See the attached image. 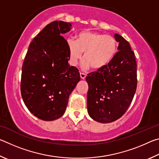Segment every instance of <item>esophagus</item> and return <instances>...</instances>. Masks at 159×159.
I'll list each match as a JSON object with an SVG mask.
<instances>
[{
  "label": "esophagus",
  "instance_id": "34e87169",
  "mask_svg": "<svg viewBox=\"0 0 159 159\" xmlns=\"http://www.w3.org/2000/svg\"><path fill=\"white\" fill-rule=\"evenodd\" d=\"M80 78H81V79H85L86 77V75L83 73H80Z\"/></svg>",
  "mask_w": 159,
  "mask_h": 159
}]
</instances>
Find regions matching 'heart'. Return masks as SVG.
<instances>
[{"label":"heart","instance_id":"1","mask_svg":"<svg viewBox=\"0 0 159 159\" xmlns=\"http://www.w3.org/2000/svg\"><path fill=\"white\" fill-rule=\"evenodd\" d=\"M69 63L76 66L83 57L82 68L92 66L100 69L111 62L117 52V42L114 37L99 32L83 31L76 36V41L70 39L67 41Z\"/></svg>","mask_w":159,"mask_h":159}]
</instances>
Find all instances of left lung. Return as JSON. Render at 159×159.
I'll return each instance as SVG.
<instances>
[{
	"label": "left lung",
	"mask_w": 159,
	"mask_h": 159,
	"mask_svg": "<svg viewBox=\"0 0 159 159\" xmlns=\"http://www.w3.org/2000/svg\"><path fill=\"white\" fill-rule=\"evenodd\" d=\"M115 57L108 65L88 74V113L94 120L107 123L120 118L130 105L137 88V64L130 43L118 34Z\"/></svg>",
	"instance_id": "obj_1"
}]
</instances>
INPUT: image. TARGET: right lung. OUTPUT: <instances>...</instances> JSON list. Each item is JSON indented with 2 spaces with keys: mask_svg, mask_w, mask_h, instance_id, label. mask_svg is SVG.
Returning <instances> with one entry per match:
<instances>
[{
  "mask_svg": "<svg viewBox=\"0 0 159 159\" xmlns=\"http://www.w3.org/2000/svg\"><path fill=\"white\" fill-rule=\"evenodd\" d=\"M71 29L69 22L50 23L33 39L23 62L21 97L31 114L41 120L62 116L80 80L78 69L69 66L67 41L61 36Z\"/></svg>",
  "mask_w": 159,
  "mask_h": 159,
  "instance_id": "1",
  "label": "right lung"
}]
</instances>
